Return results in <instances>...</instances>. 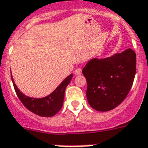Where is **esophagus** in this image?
Wrapping results in <instances>:
<instances>
[{
    "instance_id": "1",
    "label": "esophagus",
    "mask_w": 148,
    "mask_h": 148,
    "mask_svg": "<svg viewBox=\"0 0 148 148\" xmlns=\"http://www.w3.org/2000/svg\"><path fill=\"white\" fill-rule=\"evenodd\" d=\"M74 73H75V75H82V69L79 68L76 69L75 70V72H74Z\"/></svg>"
}]
</instances>
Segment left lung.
<instances>
[{"label": "left lung", "instance_id": "obj_1", "mask_svg": "<svg viewBox=\"0 0 148 148\" xmlns=\"http://www.w3.org/2000/svg\"><path fill=\"white\" fill-rule=\"evenodd\" d=\"M136 73V54L132 49L89 60L82 69L87 82L88 104L99 112H108L127 97Z\"/></svg>", "mask_w": 148, "mask_h": 148}]
</instances>
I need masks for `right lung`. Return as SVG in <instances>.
Here are the masks:
<instances>
[{"label":"right lung","mask_w":148,"mask_h":148,"mask_svg":"<svg viewBox=\"0 0 148 148\" xmlns=\"http://www.w3.org/2000/svg\"><path fill=\"white\" fill-rule=\"evenodd\" d=\"M72 78L73 74H70L56 87L51 94L43 98L37 99L27 96L21 92L14 82L11 74V79L14 84V89L21 102L30 112L41 117H52L55 115L58 112H60L63 105L65 91Z\"/></svg>","instance_id":"1"}]
</instances>
